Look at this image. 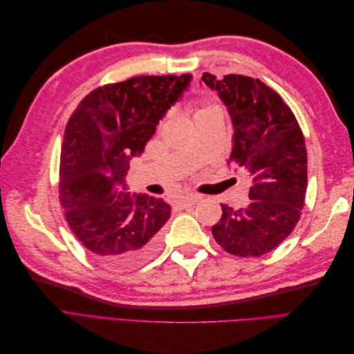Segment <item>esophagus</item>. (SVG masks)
Returning a JSON list of instances; mask_svg holds the SVG:
<instances>
[{"label": "esophagus", "mask_w": 354, "mask_h": 354, "mask_svg": "<svg viewBox=\"0 0 354 354\" xmlns=\"http://www.w3.org/2000/svg\"><path fill=\"white\" fill-rule=\"evenodd\" d=\"M201 198L198 195H185V196H180L177 199V203L180 207H192L195 205V203L199 201Z\"/></svg>", "instance_id": "34e87169"}]
</instances>
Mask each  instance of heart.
<instances>
[{
    "instance_id": "1",
    "label": "heart",
    "mask_w": 354,
    "mask_h": 354,
    "mask_svg": "<svg viewBox=\"0 0 354 354\" xmlns=\"http://www.w3.org/2000/svg\"><path fill=\"white\" fill-rule=\"evenodd\" d=\"M211 108H216V106L208 104V103H203V104H202V108H201L198 112H201V111H207V109H211Z\"/></svg>"
}]
</instances>
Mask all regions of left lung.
I'll use <instances>...</instances> for the list:
<instances>
[{"mask_svg": "<svg viewBox=\"0 0 354 354\" xmlns=\"http://www.w3.org/2000/svg\"><path fill=\"white\" fill-rule=\"evenodd\" d=\"M202 81L217 90L234 128L229 162L251 181L250 205L223 214L212 236L224 251L260 257L282 243L295 227L306 202L307 151L295 115L283 99L260 80L205 72Z\"/></svg>", "mask_w": 354, "mask_h": 354, "instance_id": "left-lung-1", "label": "left lung"}]
</instances>
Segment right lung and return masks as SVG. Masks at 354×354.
I'll use <instances>...</instances> for the list:
<instances>
[{"mask_svg":"<svg viewBox=\"0 0 354 354\" xmlns=\"http://www.w3.org/2000/svg\"><path fill=\"white\" fill-rule=\"evenodd\" d=\"M190 73L134 77L85 95L63 136L59 201L75 236L113 269L146 263L162 242L171 207L131 195L124 178L160 118L190 81Z\"/></svg>","mask_w":354,"mask_h":354,"instance_id":"right-lung-1","label":"right lung"}]
</instances>
